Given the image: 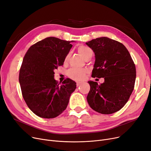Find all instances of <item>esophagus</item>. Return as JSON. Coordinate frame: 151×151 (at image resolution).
Here are the masks:
<instances>
[{"label": "esophagus", "mask_w": 151, "mask_h": 151, "mask_svg": "<svg viewBox=\"0 0 151 151\" xmlns=\"http://www.w3.org/2000/svg\"><path fill=\"white\" fill-rule=\"evenodd\" d=\"M81 84V82H78V81H77V82H76V86H79Z\"/></svg>", "instance_id": "esophagus-1"}]
</instances>
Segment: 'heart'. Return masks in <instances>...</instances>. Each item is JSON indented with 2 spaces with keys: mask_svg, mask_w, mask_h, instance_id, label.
Wrapping results in <instances>:
<instances>
[{
  "mask_svg": "<svg viewBox=\"0 0 151 151\" xmlns=\"http://www.w3.org/2000/svg\"><path fill=\"white\" fill-rule=\"evenodd\" d=\"M78 51L81 56L85 58L87 57L91 54H93V50H91L88 47L85 46V45H81L78 47ZM70 57V53L68 54L65 57V60H67L68 58ZM87 73L86 70L84 69H77V68H71L67 72V75L71 78V79L77 80V81H81L84 79L85 75Z\"/></svg>",
  "mask_w": 151,
  "mask_h": 151,
  "instance_id": "obj_1",
  "label": "heart"
}]
</instances>
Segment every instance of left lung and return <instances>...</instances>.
<instances>
[{
    "mask_svg": "<svg viewBox=\"0 0 151 151\" xmlns=\"http://www.w3.org/2000/svg\"><path fill=\"white\" fill-rule=\"evenodd\" d=\"M86 44L95 55L91 76L104 78L99 85L88 81L91 88L88 102L100 114L115 113L125 105L134 89L135 65L125 46L114 39L101 37Z\"/></svg>",
    "mask_w": 151,
    "mask_h": 151,
    "instance_id": "8db88e82",
    "label": "left lung"
}]
</instances>
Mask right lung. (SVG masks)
I'll return each mask as SVG.
<instances>
[{
  "label": "right lung",
  "instance_id": "add662e5",
  "mask_svg": "<svg viewBox=\"0 0 151 151\" xmlns=\"http://www.w3.org/2000/svg\"><path fill=\"white\" fill-rule=\"evenodd\" d=\"M72 41L46 37L31 45L19 70V82L23 99L29 109L44 119H53L66 109L76 83L67 79L60 85L54 70L63 65Z\"/></svg>",
  "mask_w": 151,
  "mask_h": 151
}]
</instances>
